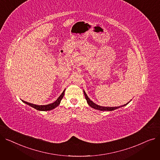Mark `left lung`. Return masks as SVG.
I'll return each instance as SVG.
<instances>
[{"label": "left lung", "mask_w": 160, "mask_h": 160, "mask_svg": "<svg viewBox=\"0 0 160 160\" xmlns=\"http://www.w3.org/2000/svg\"><path fill=\"white\" fill-rule=\"evenodd\" d=\"M83 93H84V95H85V98L87 100L88 102V104L91 107V108H93L95 109H96V110H100V111H113V110H116V109L119 108H121V107H122V106H124L126 105H127L130 102H128L127 104H126L124 105H122L121 106H117V107H103V106H100L96 104H95L93 102H92L91 100L89 98V97H88V95H86V92L83 91Z\"/></svg>", "instance_id": "obj_1"}]
</instances>
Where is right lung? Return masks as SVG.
Segmentation results:
<instances>
[{
  "mask_svg": "<svg viewBox=\"0 0 160 160\" xmlns=\"http://www.w3.org/2000/svg\"><path fill=\"white\" fill-rule=\"evenodd\" d=\"M64 92H65V90L63 91V93L60 95V96L58 98V99L56 100V101L52 104H47V105H41V106H39V105H36V104H31V103H29V102H25L24 101V100H22V101L23 102H24L25 104H28L29 106L33 107V108L36 109V110H39V111H48V110H52V109L55 108L56 107H57L59 104H60V102L62 99L63 98V95H64Z\"/></svg>",
  "mask_w": 160,
  "mask_h": 160,
  "instance_id": "add662e5",
  "label": "right lung"
}]
</instances>
